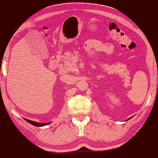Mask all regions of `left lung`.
<instances>
[{"mask_svg": "<svg viewBox=\"0 0 158 158\" xmlns=\"http://www.w3.org/2000/svg\"><path fill=\"white\" fill-rule=\"evenodd\" d=\"M128 120H129V119H128Z\"/></svg>", "mask_w": 158, "mask_h": 158, "instance_id": "obj_1", "label": "left lung"}]
</instances>
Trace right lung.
I'll list each match as a JSON object with an SVG mask.
<instances>
[{"instance_id":"add662e5","label":"right lung","mask_w":158,"mask_h":158,"mask_svg":"<svg viewBox=\"0 0 158 158\" xmlns=\"http://www.w3.org/2000/svg\"><path fill=\"white\" fill-rule=\"evenodd\" d=\"M25 120L27 122H28L29 123H30V124H33V125H34V126H35V127H43V126L47 125V124H50V123H36V122H34V121H31V120H27V119H25Z\"/></svg>"}]
</instances>
